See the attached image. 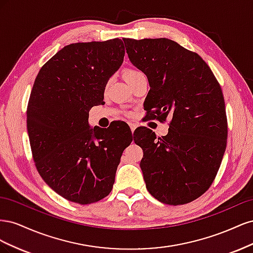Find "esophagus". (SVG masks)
<instances>
[{"instance_id": "34e87169", "label": "esophagus", "mask_w": 253, "mask_h": 253, "mask_svg": "<svg viewBox=\"0 0 253 253\" xmlns=\"http://www.w3.org/2000/svg\"><path fill=\"white\" fill-rule=\"evenodd\" d=\"M129 127H131V131H132V133L134 134V131H135V128H136V125H134V124H129Z\"/></svg>"}]
</instances>
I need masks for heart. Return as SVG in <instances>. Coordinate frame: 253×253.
Returning a JSON list of instances; mask_svg holds the SVG:
<instances>
[{
  "instance_id": "heart-1",
  "label": "heart",
  "mask_w": 253,
  "mask_h": 253,
  "mask_svg": "<svg viewBox=\"0 0 253 253\" xmlns=\"http://www.w3.org/2000/svg\"><path fill=\"white\" fill-rule=\"evenodd\" d=\"M141 75H143V74L140 71L136 70V68H126V70L124 72V78L128 83L132 80H134L135 78L139 77V76H141Z\"/></svg>"
}]
</instances>
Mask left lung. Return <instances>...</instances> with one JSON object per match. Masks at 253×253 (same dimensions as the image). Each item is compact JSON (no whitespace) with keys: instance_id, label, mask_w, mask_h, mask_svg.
Listing matches in <instances>:
<instances>
[{"instance_id":"obj_1","label":"left lung","mask_w":253,"mask_h":253,"mask_svg":"<svg viewBox=\"0 0 253 253\" xmlns=\"http://www.w3.org/2000/svg\"><path fill=\"white\" fill-rule=\"evenodd\" d=\"M122 40L150 84L144 110L160 121L171 117L166 136L143 126L137 131L144 136L138 144L144 148L145 187L164 204H188L210 188L223 160L228 135L223 91L208 64L175 41Z\"/></svg>"}]
</instances>
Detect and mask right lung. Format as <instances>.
Wrapping results in <instances>:
<instances>
[{
    "label": "right lung",
    "mask_w": 253,
    "mask_h": 253,
    "mask_svg": "<svg viewBox=\"0 0 253 253\" xmlns=\"http://www.w3.org/2000/svg\"><path fill=\"white\" fill-rule=\"evenodd\" d=\"M118 38L66 45L36 77L27 105V132L43 180L80 205L108 196L122 152L132 142L124 121L111 128L88 125V112L103 102L109 79L124 62ZM124 126V135L117 131Z\"/></svg>",
    "instance_id": "add662e5"
}]
</instances>
